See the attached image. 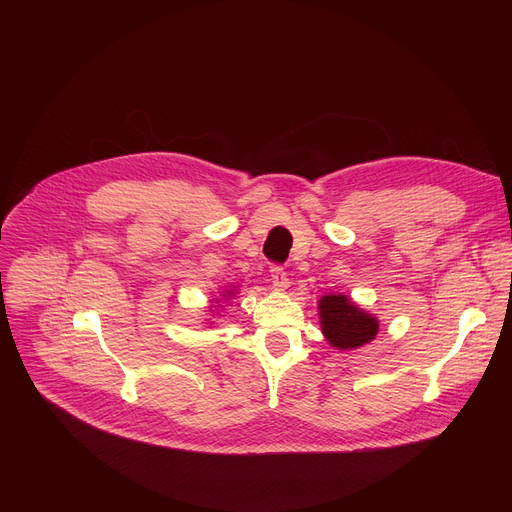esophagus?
<instances>
[{"label": "esophagus", "instance_id": "obj_1", "mask_svg": "<svg viewBox=\"0 0 512 512\" xmlns=\"http://www.w3.org/2000/svg\"><path fill=\"white\" fill-rule=\"evenodd\" d=\"M269 273H271V281H273V285H275V287L285 289V287L289 285L287 273H285V269H283L281 265H271V267H269Z\"/></svg>", "mask_w": 512, "mask_h": 512}]
</instances>
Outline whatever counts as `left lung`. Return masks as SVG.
<instances>
[{
  "instance_id": "obj_1",
  "label": "left lung",
  "mask_w": 512,
  "mask_h": 512,
  "mask_svg": "<svg viewBox=\"0 0 512 512\" xmlns=\"http://www.w3.org/2000/svg\"><path fill=\"white\" fill-rule=\"evenodd\" d=\"M318 308L324 336L332 346L340 350L367 344L379 332L377 318L358 310L344 296H324Z\"/></svg>"
}]
</instances>
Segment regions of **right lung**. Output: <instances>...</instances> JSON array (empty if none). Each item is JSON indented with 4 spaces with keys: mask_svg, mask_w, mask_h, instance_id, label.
Masks as SVG:
<instances>
[{
    "mask_svg": "<svg viewBox=\"0 0 512 512\" xmlns=\"http://www.w3.org/2000/svg\"><path fill=\"white\" fill-rule=\"evenodd\" d=\"M227 294H229V296H231V294H233V291H227Z\"/></svg>",
    "mask_w": 512,
    "mask_h": 512,
    "instance_id": "right-lung-1",
    "label": "right lung"
}]
</instances>
